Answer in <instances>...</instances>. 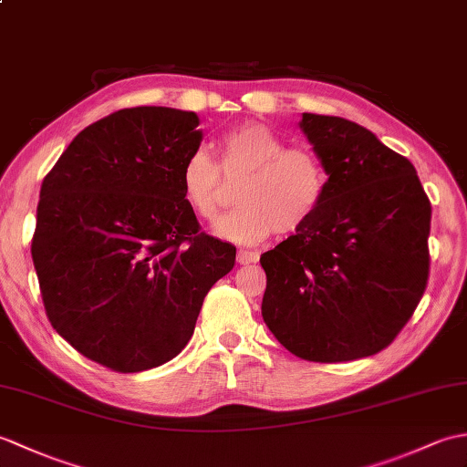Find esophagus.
<instances>
[{
	"instance_id": "obj_1",
	"label": "esophagus",
	"mask_w": 467,
	"mask_h": 467,
	"mask_svg": "<svg viewBox=\"0 0 467 467\" xmlns=\"http://www.w3.org/2000/svg\"><path fill=\"white\" fill-rule=\"evenodd\" d=\"M259 259V253L256 251H249V249H239L236 251V263L241 265H249Z\"/></svg>"
}]
</instances>
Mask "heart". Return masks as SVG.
Returning a JSON list of instances; mask_svg holds the SVG:
<instances>
[{
    "instance_id": "heart-1",
    "label": "heart",
    "mask_w": 467,
    "mask_h": 467,
    "mask_svg": "<svg viewBox=\"0 0 467 467\" xmlns=\"http://www.w3.org/2000/svg\"><path fill=\"white\" fill-rule=\"evenodd\" d=\"M218 164L204 150L186 156L181 188L201 221L213 223L224 202V182L241 178L239 206L221 218L216 233L234 243H259L273 231L291 234L311 221L327 192V171L309 148H285L281 136L259 122H243L216 142Z\"/></svg>"
}]
</instances>
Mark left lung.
Wrapping results in <instances>:
<instances>
[{
    "mask_svg": "<svg viewBox=\"0 0 467 467\" xmlns=\"http://www.w3.org/2000/svg\"><path fill=\"white\" fill-rule=\"evenodd\" d=\"M327 171L319 211L261 254L263 319L285 349L339 363L379 353L428 285L431 204L408 158L339 116L299 122Z\"/></svg>",
    "mask_w": 467,
    "mask_h": 467,
    "instance_id": "left-lung-1",
    "label": "left lung"
}]
</instances>
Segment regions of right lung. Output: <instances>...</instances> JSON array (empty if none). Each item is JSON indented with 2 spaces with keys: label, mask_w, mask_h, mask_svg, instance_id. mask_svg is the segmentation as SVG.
<instances>
[{
  "label": "right lung",
  "mask_w": 467,
  "mask_h": 467,
  "mask_svg": "<svg viewBox=\"0 0 467 467\" xmlns=\"http://www.w3.org/2000/svg\"><path fill=\"white\" fill-rule=\"evenodd\" d=\"M194 112L124 108L78 134L39 191L32 259L47 319L120 373L171 361L236 249L198 233L181 188Z\"/></svg>",
  "instance_id": "obj_1"
}]
</instances>
